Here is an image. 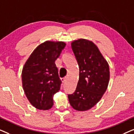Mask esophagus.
<instances>
[{
    "label": "esophagus",
    "mask_w": 134,
    "mask_h": 134,
    "mask_svg": "<svg viewBox=\"0 0 134 134\" xmlns=\"http://www.w3.org/2000/svg\"><path fill=\"white\" fill-rule=\"evenodd\" d=\"M61 80H62V82H63V83H64V82H65L66 81V80H67V77H65L61 79Z\"/></svg>",
    "instance_id": "1"
}]
</instances>
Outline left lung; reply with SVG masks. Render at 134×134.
I'll list each match as a JSON object with an SVG mask.
<instances>
[{
  "label": "left lung",
  "instance_id": "8db88e82",
  "mask_svg": "<svg viewBox=\"0 0 134 134\" xmlns=\"http://www.w3.org/2000/svg\"><path fill=\"white\" fill-rule=\"evenodd\" d=\"M71 47L79 66V79L76 91L68 95L69 104L77 111L90 109L105 92L110 79L109 65L93 41L79 39Z\"/></svg>",
  "mask_w": 134,
  "mask_h": 134
}]
</instances>
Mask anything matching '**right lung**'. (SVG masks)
<instances>
[{
    "instance_id": "obj_1",
    "label": "right lung",
    "mask_w": 134,
    "mask_h": 134,
    "mask_svg": "<svg viewBox=\"0 0 134 134\" xmlns=\"http://www.w3.org/2000/svg\"><path fill=\"white\" fill-rule=\"evenodd\" d=\"M65 46L63 41L44 42L34 49L24 65L23 89L36 109L47 110L53 106V96L60 89L62 83L55 62Z\"/></svg>"
}]
</instances>
